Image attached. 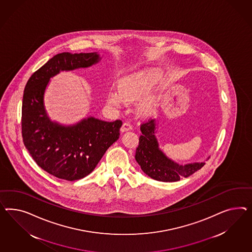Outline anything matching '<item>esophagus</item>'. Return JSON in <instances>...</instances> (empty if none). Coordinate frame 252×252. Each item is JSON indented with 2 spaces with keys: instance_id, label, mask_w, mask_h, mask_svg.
I'll use <instances>...</instances> for the list:
<instances>
[{
  "instance_id": "obj_1",
  "label": "esophagus",
  "mask_w": 252,
  "mask_h": 252,
  "mask_svg": "<svg viewBox=\"0 0 252 252\" xmlns=\"http://www.w3.org/2000/svg\"><path fill=\"white\" fill-rule=\"evenodd\" d=\"M132 129V125L130 124V122H125L123 124L122 127H121V131L122 132H126V131H129Z\"/></svg>"
}]
</instances>
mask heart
<instances>
[{
    "instance_id": "heart-1",
    "label": "heart",
    "mask_w": 252,
    "mask_h": 252,
    "mask_svg": "<svg viewBox=\"0 0 252 252\" xmlns=\"http://www.w3.org/2000/svg\"><path fill=\"white\" fill-rule=\"evenodd\" d=\"M162 76L159 68L139 70L124 76L118 82L119 90H112L107 96V102L115 107H121L126 102H135L143 99L139 109L148 113L155 107V100L146 97Z\"/></svg>"
}]
</instances>
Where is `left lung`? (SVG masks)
I'll use <instances>...</instances> for the list:
<instances>
[{"instance_id": "left-lung-1", "label": "left lung", "mask_w": 252, "mask_h": 252, "mask_svg": "<svg viewBox=\"0 0 252 252\" xmlns=\"http://www.w3.org/2000/svg\"><path fill=\"white\" fill-rule=\"evenodd\" d=\"M157 127L156 119L144 123L140 126L142 135L139 137L135 158L144 173L158 182L171 183L180 181L182 178L189 177L204 166V161L181 165L166 156L159 149L156 136Z\"/></svg>"}]
</instances>
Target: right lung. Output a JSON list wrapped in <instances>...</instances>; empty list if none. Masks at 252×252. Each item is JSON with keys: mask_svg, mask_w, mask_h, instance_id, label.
<instances>
[{"mask_svg": "<svg viewBox=\"0 0 252 252\" xmlns=\"http://www.w3.org/2000/svg\"><path fill=\"white\" fill-rule=\"evenodd\" d=\"M102 60L97 52L56 55L30 77L22 105L24 144L41 169L55 177L76 181L95 169L105 151L119 138L122 121L94 116L73 125L52 121L45 107V92L61 71L89 68Z\"/></svg>", "mask_w": 252, "mask_h": 252, "instance_id": "right-lung-1", "label": "right lung"}]
</instances>
